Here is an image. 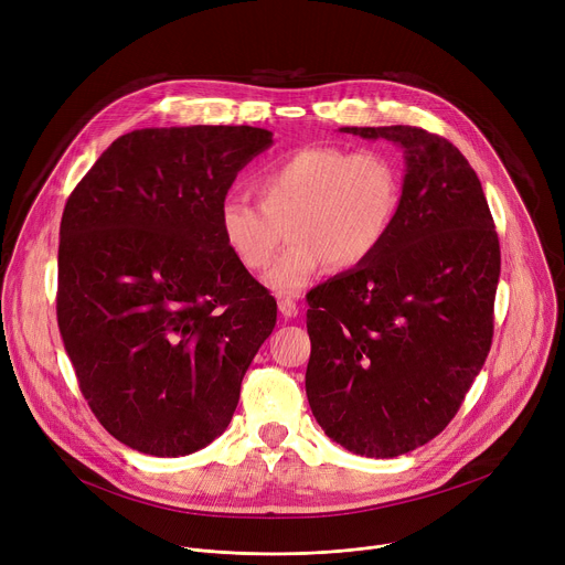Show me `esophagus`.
I'll list each match as a JSON object with an SVG mask.
<instances>
[{
    "label": "esophagus",
    "mask_w": 565,
    "mask_h": 565,
    "mask_svg": "<svg viewBox=\"0 0 565 565\" xmlns=\"http://www.w3.org/2000/svg\"><path fill=\"white\" fill-rule=\"evenodd\" d=\"M279 312L286 317V319H292V317H297V312H299V306H297V301L292 299V297H279Z\"/></svg>",
    "instance_id": "34e87169"
}]
</instances>
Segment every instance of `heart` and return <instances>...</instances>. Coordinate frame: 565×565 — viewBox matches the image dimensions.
I'll use <instances>...</instances> for the list:
<instances>
[{
	"label": "heart",
	"instance_id": "heart-1",
	"mask_svg": "<svg viewBox=\"0 0 565 565\" xmlns=\"http://www.w3.org/2000/svg\"><path fill=\"white\" fill-rule=\"evenodd\" d=\"M255 192L259 205L238 196L221 203V236L232 257L257 273L270 266L288 230L292 244L266 284L290 295L331 262L344 270L369 264L397 223L405 185L388 151L308 145L273 160Z\"/></svg>",
	"mask_w": 565,
	"mask_h": 565
}]
</instances>
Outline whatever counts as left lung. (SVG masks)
Segmentation results:
<instances>
[{
	"mask_svg": "<svg viewBox=\"0 0 565 565\" xmlns=\"http://www.w3.org/2000/svg\"><path fill=\"white\" fill-rule=\"evenodd\" d=\"M405 151L397 223L364 266L308 297L306 395L344 449L395 458L460 409L494 335L501 248L467 158L420 127H342Z\"/></svg>",
	"mask_w": 565,
	"mask_h": 565,
	"instance_id": "1",
	"label": "left lung"
}]
</instances>
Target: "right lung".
I'll list each match as a JSON object with an SVG mask.
<instances>
[{
  "instance_id": "obj_1",
  "label": "right lung",
  "mask_w": 565,
  "mask_h": 565,
  "mask_svg": "<svg viewBox=\"0 0 565 565\" xmlns=\"http://www.w3.org/2000/svg\"><path fill=\"white\" fill-rule=\"evenodd\" d=\"M273 145L259 127L136 129L71 192L57 250V324L100 425L149 456L225 431L275 297L227 250L218 207Z\"/></svg>"
}]
</instances>
